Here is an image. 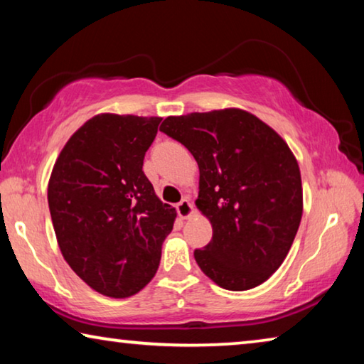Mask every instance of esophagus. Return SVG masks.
Wrapping results in <instances>:
<instances>
[{"instance_id": "esophagus-1", "label": "esophagus", "mask_w": 364, "mask_h": 364, "mask_svg": "<svg viewBox=\"0 0 364 364\" xmlns=\"http://www.w3.org/2000/svg\"><path fill=\"white\" fill-rule=\"evenodd\" d=\"M176 210H178V215L181 218H189L194 213V205L189 199H183L181 203H178Z\"/></svg>"}]
</instances>
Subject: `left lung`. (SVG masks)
<instances>
[{
	"label": "left lung",
	"mask_w": 364,
	"mask_h": 364,
	"mask_svg": "<svg viewBox=\"0 0 364 364\" xmlns=\"http://www.w3.org/2000/svg\"><path fill=\"white\" fill-rule=\"evenodd\" d=\"M160 131L199 165L198 209L212 240L196 250L218 287L243 291L264 284L290 251L303 215L301 175L277 132L240 108L165 118Z\"/></svg>",
	"instance_id": "1"
}]
</instances>
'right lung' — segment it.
I'll return each instance as SVG.
<instances>
[{"label": "right lung", "mask_w": 364, "mask_h": 364, "mask_svg": "<svg viewBox=\"0 0 364 364\" xmlns=\"http://www.w3.org/2000/svg\"><path fill=\"white\" fill-rule=\"evenodd\" d=\"M161 118L102 113L69 137L48 181L58 246L95 291L128 298L157 272L176 210L144 175Z\"/></svg>", "instance_id": "right-lung-1"}]
</instances>
